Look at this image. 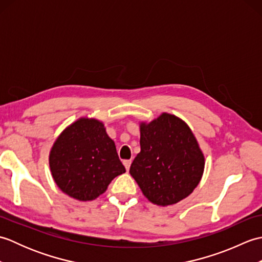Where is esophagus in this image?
<instances>
[{
	"label": "esophagus",
	"mask_w": 262,
	"mask_h": 262,
	"mask_svg": "<svg viewBox=\"0 0 262 262\" xmlns=\"http://www.w3.org/2000/svg\"><path fill=\"white\" fill-rule=\"evenodd\" d=\"M130 163H132L130 160H125L124 161V165H125V168H126L127 171L129 170V168H130Z\"/></svg>",
	"instance_id": "esophagus-1"
}]
</instances>
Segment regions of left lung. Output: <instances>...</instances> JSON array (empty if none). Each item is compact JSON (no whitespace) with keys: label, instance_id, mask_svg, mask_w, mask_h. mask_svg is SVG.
Here are the masks:
<instances>
[{"label":"left lung","instance_id":"1","mask_svg":"<svg viewBox=\"0 0 262 262\" xmlns=\"http://www.w3.org/2000/svg\"><path fill=\"white\" fill-rule=\"evenodd\" d=\"M141 152L129 173L154 205H174L187 198L202 180L205 157L190 127L176 115L162 113L140 121Z\"/></svg>","mask_w":262,"mask_h":262}]
</instances>
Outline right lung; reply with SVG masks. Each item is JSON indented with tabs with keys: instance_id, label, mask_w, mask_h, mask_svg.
<instances>
[{
	"instance_id": "right-lung-1",
	"label": "right lung",
	"mask_w": 262,
	"mask_h": 262,
	"mask_svg": "<svg viewBox=\"0 0 262 262\" xmlns=\"http://www.w3.org/2000/svg\"><path fill=\"white\" fill-rule=\"evenodd\" d=\"M48 160L57 187L80 202L101 196L117 176L126 172L103 122L89 117L76 119L60 133Z\"/></svg>"
}]
</instances>
